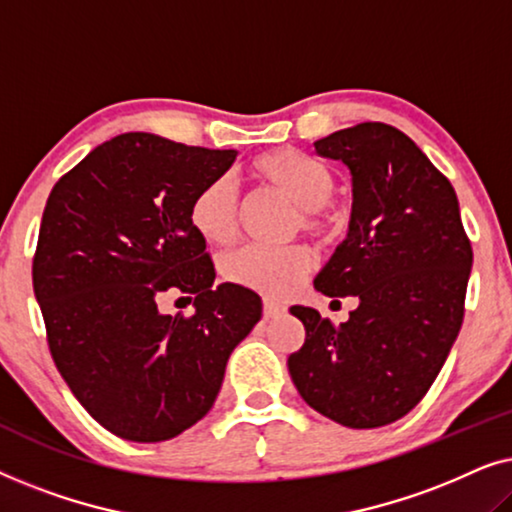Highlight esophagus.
I'll return each instance as SVG.
<instances>
[{"label":"esophagus","mask_w":512,"mask_h":512,"mask_svg":"<svg viewBox=\"0 0 512 512\" xmlns=\"http://www.w3.org/2000/svg\"><path fill=\"white\" fill-rule=\"evenodd\" d=\"M286 310L279 303H272V300H263V314L265 319H275V317H282Z\"/></svg>","instance_id":"obj_1"}]
</instances>
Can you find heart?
<instances>
[{
	"label": "heart",
	"instance_id": "heart-1",
	"mask_svg": "<svg viewBox=\"0 0 512 512\" xmlns=\"http://www.w3.org/2000/svg\"><path fill=\"white\" fill-rule=\"evenodd\" d=\"M263 188L284 195L300 207V228L321 240H328L338 228V219L326 202L335 193V177L328 167L296 149H277L261 153L249 167ZM191 226L212 244H230L240 233V200L228 179H214L202 186L188 209ZM312 254L303 244L282 249L247 247L226 256L223 277L230 284L244 286L265 298H286L298 289Z\"/></svg>",
	"mask_w": 512,
	"mask_h": 512
}]
</instances>
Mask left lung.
Returning <instances> with one entry per match:
<instances>
[{"instance_id": "1", "label": "left lung", "mask_w": 512, "mask_h": 512, "mask_svg": "<svg viewBox=\"0 0 512 512\" xmlns=\"http://www.w3.org/2000/svg\"><path fill=\"white\" fill-rule=\"evenodd\" d=\"M314 151L352 172L347 240L314 279L359 307L335 326L293 305L305 342L289 356L303 401L349 429L396 422L422 401L457 340L473 249L457 193L401 130L359 123Z\"/></svg>"}]
</instances>
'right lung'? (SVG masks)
<instances>
[{
	"instance_id": "1",
	"label": "right lung",
	"mask_w": 512,
	"mask_h": 512,
	"mask_svg": "<svg viewBox=\"0 0 512 512\" xmlns=\"http://www.w3.org/2000/svg\"><path fill=\"white\" fill-rule=\"evenodd\" d=\"M235 158L125 132L48 195L32 261L48 349L76 401L118 438L160 443L205 417L230 354L261 319L254 291L214 286L188 216ZM170 288L194 300L191 318L157 310Z\"/></svg>"
}]
</instances>
